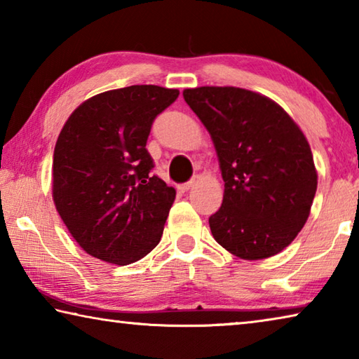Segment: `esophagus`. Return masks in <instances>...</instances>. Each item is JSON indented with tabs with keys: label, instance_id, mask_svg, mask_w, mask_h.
<instances>
[{
	"label": "esophagus",
	"instance_id": "1",
	"mask_svg": "<svg viewBox=\"0 0 359 359\" xmlns=\"http://www.w3.org/2000/svg\"><path fill=\"white\" fill-rule=\"evenodd\" d=\"M193 184H194V180H188V182H185V184L179 185V190H180L182 193H185V191L190 190V188L193 187Z\"/></svg>",
	"mask_w": 359,
	"mask_h": 359
}]
</instances>
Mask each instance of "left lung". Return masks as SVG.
Masks as SVG:
<instances>
[{
    "label": "left lung",
    "mask_w": 359,
    "mask_h": 359,
    "mask_svg": "<svg viewBox=\"0 0 359 359\" xmlns=\"http://www.w3.org/2000/svg\"><path fill=\"white\" fill-rule=\"evenodd\" d=\"M184 98L214 141L224 194L214 239L244 259L274 257L307 222L317 171L307 139L283 109L236 87L188 88Z\"/></svg>",
    "instance_id": "1"
}]
</instances>
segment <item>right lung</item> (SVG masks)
<instances>
[{
	"mask_svg": "<svg viewBox=\"0 0 359 359\" xmlns=\"http://www.w3.org/2000/svg\"><path fill=\"white\" fill-rule=\"evenodd\" d=\"M179 90L131 85L93 96L66 121L53 151V203L92 257L130 264L158 245L175 190L145 149Z\"/></svg>",
	"mask_w": 359,
	"mask_h": 359,
	"instance_id": "obj_1",
	"label": "right lung"
}]
</instances>
